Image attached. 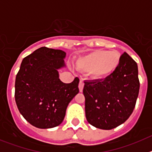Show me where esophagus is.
Wrapping results in <instances>:
<instances>
[{
    "label": "esophagus",
    "mask_w": 152,
    "mask_h": 152,
    "mask_svg": "<svg viewBox=\"0 0 152 152\" xmlns=\"http://www.w3.org/2000/svg\"><path fill=\"white\" fill-rule=\"evenodd\" d=\"M84 82H83L82 80H80V82H79V84H78V88H79V91H80V92H82L83 91V88H84Z\"/></svg>",
    "instance_id": "34e87169"
}]
</instances>
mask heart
<instances>
[{
	"mask_svg": "<svg viewBox=\"0 0 152 152\" xmlns=\"http://www.w3.org/2000/svg\"><path fill=\"white\" fill-rule=\"evenodd\" d=\"M121 63V56L117 51L97 49L80 56L76 61L77 68L88 72L95 80H103L112 76Z\"/></svg>",
	"mask_w": 152,
	"mask_h": 152,
	"instance_id": "b5f03b06",
	"label": "heart"
}]
</instances>
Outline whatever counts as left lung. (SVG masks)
Wrapping results in <instances>:
<instances>
[{"instance_id":"8db88e82","label":"left lung","mask_w":152,"mask_h":152,"mask_svg":"<svg viewBox=\"0 0 152 152\" xmlns=\"http://www.w3.org/2000/svg\"><path fill=\"white\" fill-rule=\"evenodd\" d=\"M138 65L126 52L115 73L104 80L84 81L85 115L96 128L110 130L129 119L139 92Z\"/></svg>"}]
</instances>
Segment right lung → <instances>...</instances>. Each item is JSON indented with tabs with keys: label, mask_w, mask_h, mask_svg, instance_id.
Masks as SVG:
<instances>
[{
	"label": "right lung",
	"mask_w": 152,
	"mask_h": 152,
	"mask_svg": "<svg viewBox=\"0 0 152 152\" xmlns=\"http://www.w3.org/2000/svg\"><path fill=\"white\" fill-rule=\"evenodd\" d=\"M66 53L41 47L23 59L15 80L17 108L28 123L50 129L62 123L68 103L79 92V78L70 84L59 79Z\"/></svg>",
	"instance_id": "1"
}]
</instances>
